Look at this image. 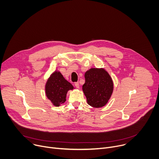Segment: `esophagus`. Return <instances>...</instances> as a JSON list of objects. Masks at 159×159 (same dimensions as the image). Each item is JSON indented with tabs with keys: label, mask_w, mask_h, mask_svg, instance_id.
<instances>
[{
	"label": "esophagus",
	"mask_w": 159,
	"mask_h": 159,
	"mask_svg": "<svg viewBox=\"0 0 159 159\" xmlns=\"http://www.w3.org/2000/svg\"><path fill=\"white\" fill-rule=\"evenodd\" d=\"M75 87H76L77 88H79V83L78 82H77L75 83Z\"/></svg>",
	"instance_id": "obj_1"
}]
</instances>
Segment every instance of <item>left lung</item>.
Wrapping results in <instances>:
<instances>
[{"label": "left lung", "instance_id": "8db88e82", "mask_svg": "<svg viewBox=\"0 0 159 159\" xmlns=\"http://www.w3.org/2000/svg\"><path fill=\"white\" fill-rule=\"evenodd\" d=\"M85 79L82 90L88 104L96 108L105 106L113 90L110 75L102 69H90L85 72Z\"/></svg>", "mask_w": 159, "mask_h": 159}]
</instances>
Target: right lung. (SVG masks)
I'll list each match as a JSON object with an SVG mask.
<instances>
[{"mask_svg": "<svg viewBox=\"0 0 159 159\" xmlns=\"http://www.w3.org/2000/svg\"><path fill=\"white\" fill-rule=\"evenodd\" d=\"M46 95L55 106L66 101L67 91L72 90V85L66 80L60 72H55L48 80L45 87Z\"/></svg>", "mask_w": 159, "mask_h": 159, "instance_id": "obj_1", "label": "right lung"}]
</instances>
